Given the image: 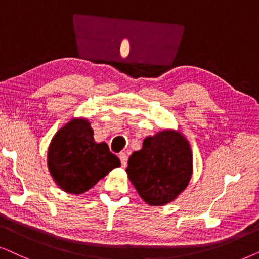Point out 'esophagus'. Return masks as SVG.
Listing matches in <instances>:
<instances>
[{
  "mask_svg": "<svg viewBox=\"0 0 259 259\" xmlns=\"http://www.w3.org/2000/svg\"><path fill=\"white\" fill-rule=\"evenodd\" d=\"M119 160H120V164H122V167L125 168L126 164H127V155L125 153H120L119 154Z\"/></svg>",
  "mask_w": 259,
  "mask_h": 259,
  "instance_id": "obj_1",
  "label": "esophagus"
}]
</instances>
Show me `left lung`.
Listing matches in <instances>:
<instances>
[{
    "label": "left lung",
    "instance_id": "obj_1",
    "mask_svg": "<svg viewBox=\"0 0 259 259\" xmlns=\"http://www.w3.org/2000/svg\"><path fill=\"white\" fill-rule=\"evenodd\" d=\"M189 144L180 133L163 130L143 141L133 153L126 173L144 201L161 206L173 201L187 187L192 177Z\"/></svg>",
    "mask_w": 259,
    "mask_h": 259
}]
</instances>
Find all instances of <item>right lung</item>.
<instances>
[{"label": "right lung", "mask_w": 259, "mask_h": 259, "mask_svg": "<svg viewBox=\"0 0 259 259\" xmlns=\"http://www.w3.org/2000/svg\"><path fill=\"white\" fill-rule=\"evenodd\" d=\"M119 158L106 143H96L94 130L86 119H73L55 134L48 149V168L65 192L80 194L97 184Z\"/></svg>", "instance_id": "obj_1"}]
</instances>
